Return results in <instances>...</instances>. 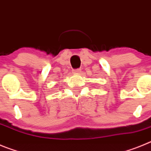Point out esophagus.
Returning <instances> with one entry per match:
<instances>
[{
    "label": "esophagus",
    "instance_id": "obj_1",
    "mask_svg": "<svg viewBox=\"0 0 151 151\" xmlns=\"http://www.w3.org/2000/svg\"><path fill=\"white\" fill-rule=\"evenodd\" d=\"M81 72V69H76L73 70V73H79Z\"/></svg>",
    "mask_w": 151,
    "mask_h": 151
}]
</instances>
